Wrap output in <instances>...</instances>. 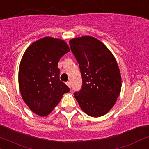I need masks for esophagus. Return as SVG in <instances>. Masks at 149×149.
Segmentation results:
<instances>
[{"instance_id": "1", "label": "esophagus", "mask_w": 149, "mask_h": 149, "mask_svg": "<svg viewBox=\"0 0 149 149\" xmlns=\"http://www.w3.org/2000/svg\"><path fill=\"white\" fill-rule=\"evenodd\" d=\"M66 85L68 86V87L70 88V82H69V81H68V82H66Z\"/></svg>"}]
</instances>
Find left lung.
Returning a JSON list of instances; mask_svg holds the SVG:
<instances>
[{"mask_svg": "<svg viewBox=\"0 0 149 149\" xmlns=\"http://www.w3.org/2000/svg\"><path fill=\"white\" fill-rule=\"evenodd\" d=\"M69 44L83 81L81 90L74 93L75 98L87 115L102 116L112 109L121 89L116 61L102 42L92 36L71 39Z\"/></svg>", "mask_w": 149, "mask_h": 149, "instance_id": "8db88e82", "label": "left lung"}]
</instances>
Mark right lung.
<instances>
[{
  "instance_id": "add662e5",
  "label": "right lung",
  "mask_w": 149,
  "mask_h": 149,
  "mask_svg": "<svg viewBox=\"0 0 149 149\" xmlns=\"http://www.w3.org/2000/svg\"><path fill=\"white\" fill-rule=\"evenodd\" d=\"M70 51L61 39L45 37L26 49L18 71L20 91L23 101L33 112L48 115L69 88L60 81L59 60Z\"/></svg>"
}]
</instances>
